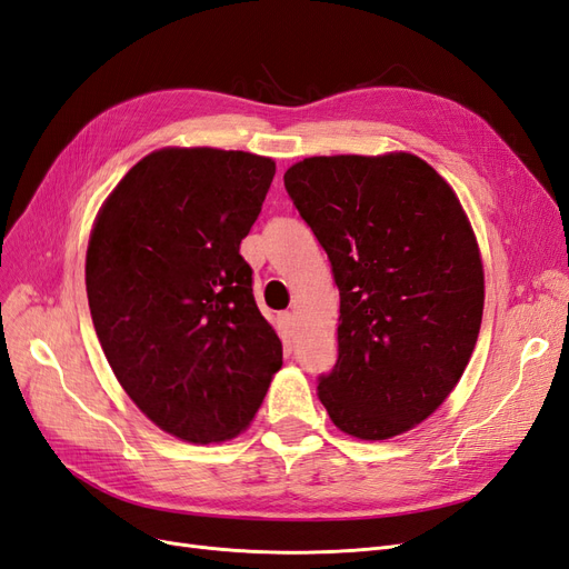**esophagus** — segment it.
<instances>
[{
  "instance_id": "obj_1",
  "label": "esophagus",
  "mask_w": 569,
  "mask_h": 569,
  "mask_svg": "<svg viewBox=\"0 0 569 569\" xmlns=\"http://www.w3.org/2000/svg\"><path fill=\"white\" fill-rule=\"evenodd\" d=\"M278 320H280V327H282V332H284V335H291V332H295V327H297V318H295V313H291V311H282V313L278 316Z\"/></svg>"
}]
</instances>
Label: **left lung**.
Masks as SVG:
<instances>
[{"label":"left lung","instance_id":"left-lung-1","mask_svg":"<svg viewBox=\"0 0 569 569\" xmlns=\"http://www.w3.org/2000/svg\"><path fill=\"white\" fill-rule=\"evenodd\" d=\"M284 187L339 287L322 406L358 439L408 432L453 391L477 343L485 270L468 216L449 182L403 151L303 159Z\"/></svg>","mask_w":569,"mask_h":569}]
</instances>
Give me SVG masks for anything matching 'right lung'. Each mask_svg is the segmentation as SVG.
<instances>
[{
  "mask_svg": "<svg viewBox=\"0 0 569 569\" xmlns=\"http://www.w3.org/2000/svg\"><path fill=\"white\" fill-rule=\"evenodd\" d=\"M272 176L256 153L168 147L94 220L84 284L99 343L134 406L178 439L237 437L282 368L239 253Z\"/></svg>",
  "mask_w": 569,
  "mask_h": 569,
  "instance_id": "1",
  "label": "right lung"
}]
</instances>
